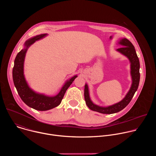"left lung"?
Masks as SVG:
<instances>
[{"instance_id":"1","label":"left lung","mask_w":156,"mask_h":156,"mask_svg":"<svg viewBox=\"0 0 156 156\" xmlns=\"http://www.w3.org/2000/svg\"><path fill=\"white\" fill-rule=\"evenodd\" d=\"M119 44L123 47L119 48L117 51L122 54L126 56L130 62V69H131V76L132 78V84L129 91L125 96V97L119 102L116 103L114 105H110L108 107H101L94 104L91 100L89 93V89L87 84H86L84 86V99L87 106L91 110L96 112L105 114H111L120 112L123 110L131 101V99L134 96L135 92L137 91L139 86L140 73V60L136 54L135 47L133 46L132 43L126 38H123L120 39L119 42Z\"/></svg>"}]
</instances>
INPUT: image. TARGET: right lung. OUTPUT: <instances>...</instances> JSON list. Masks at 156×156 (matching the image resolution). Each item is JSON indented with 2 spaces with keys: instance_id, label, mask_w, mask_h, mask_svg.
<instances>
[{
  "instance_id": "1",
  "label": "right lung",
  "mask_w": 156,
  "mask_h": 156,
  "mask_svg": "<svg viewBox=\"0 0 156 156\" xmlns=\"http://www.w3.org/2000/svg\"><path fill=\"white\" fill-rule=\"evenodd\" d=\"M46 35V34L37 35L29 39L25 42V48L19 52L16 56L12 72L13 83L21 100L28 106L39 111L48 110L58 106L61 103L66 91L77 77V75H75L66 81L58 94L55 96H48L44 94L36 93L29 87L23 72L26 53L31 44L36 41L45 37Z\"/></svg>"
}]
</instances>
